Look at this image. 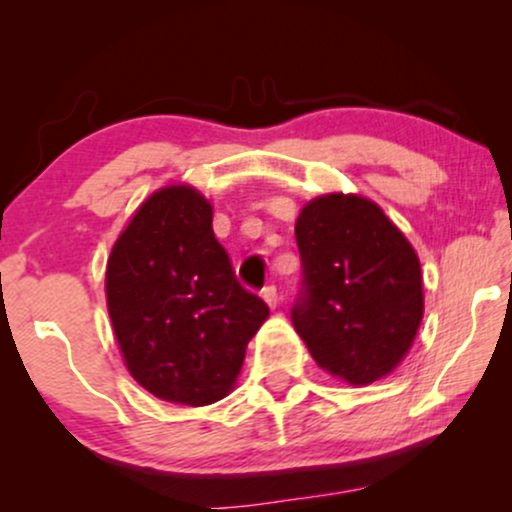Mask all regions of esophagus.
<instances>
[{
    "instance_id": "1",
    "label": "esophagus",
    "mask_w": 512,
    "mask_h": 512,
    "mask_svg": "<svg viewBox=\"0 0 512 512\" xmlns=\"http://www.w3.org/2000/svg\"><path fill=\"white\" fill-rule=\"evenodd\" d=\"M262 298H264V303L269 305V308H276V303H279V291H276V286L274 284L264 286Z\"/></svg>"
}]
</instances>
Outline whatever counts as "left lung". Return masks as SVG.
<instances>
[{"mask_svg":"<svg viewBox=\"0 0 512 512\" xmlns=\"http://www.w3.org/2000/svg\"><path fill=\"white\" fill-rule=\"evenodd\" d=\"M303 284L291 310L310 356L332 378L368 385L392 373L424 317L414 248L375 202L322 195L296 221Z\"/></svg>","mask_w":512,"mask_h":512,"instance_id":"left-lung-1","label":"left lung"}]
</instances>
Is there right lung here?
I'll return each instance as SVG.
<instances>
[{
	"label": "right lung",
	"instance_id": "add662e5",
	"mask_svg": "<svg viewBox=\"0 0 512 512\" xmlns=\"http://www.w3.org/2000/svg\"><path fill=\"white\" fill-rule=\"evenodd\" d=\"M195 187L168 185L134 211L105 269L108 313L132 378L204 407L233 390L269 308L238 284Z\"/></svg>",
	"mask_w": 512,
	"mask_h": 512
}]
</instances>
